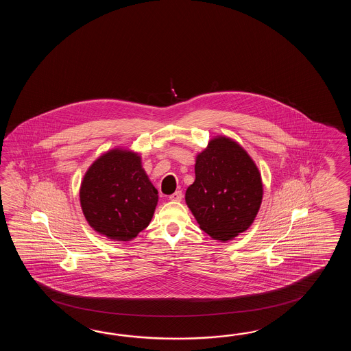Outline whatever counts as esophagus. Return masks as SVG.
<instances>
[{
  "label": "esophagus",
  "instance_id": "34e87169",
  "mask_svg": "<svg viewBox=\"0 0 351 351\" xmlns=\"http://www.w3.org/2000/svg\"><path fill=\"white\" fill-rule=\"evenodd\" d=\"M182 198H183V193L180 191H177V192H174V193L169 195V199L173 202H180Z\"/></svg>",
  "mask_w": 351,
  "mask_h": 351
}]
</instances>
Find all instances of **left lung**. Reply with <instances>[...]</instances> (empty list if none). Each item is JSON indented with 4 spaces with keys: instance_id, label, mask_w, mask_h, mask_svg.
<instances>
[{
    "instance_id": "1",
    "label": "left lung",
    "mask_w": 351,
    "mask_h": 351,
    "mask_svg": "<svg viewBox=\"0 0 351 351\" xmlns=\"http://www.w3.org/2000/svg\"><path fill=\"white\" fill-rule=\"evenodd\" d=\"M195 179L186 203L202 231L227 242L247 231L261 207V173L247 150L232 138L216 135L195 157Z\"/></svg>"
}]
</instances>
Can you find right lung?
Here are the masks:
<instances>
[{
    "label": "right lung",
    "mask_w": 351,
    "mask_h": 351,
    "mask_svg": "<svg viewBox=\"0 0 351 351\" xmlns=\"http://www.w3.org/2000/svg\"><path fill=\"white\" fill-rule=\"evenodd\" d=\"M90 227L110 241L129 242L148 227L158 191L134 150L112 148L97 157L84 174L79 191Z\"/></svg>",
    "instance_id": "obj_1"
}]
</instances>
